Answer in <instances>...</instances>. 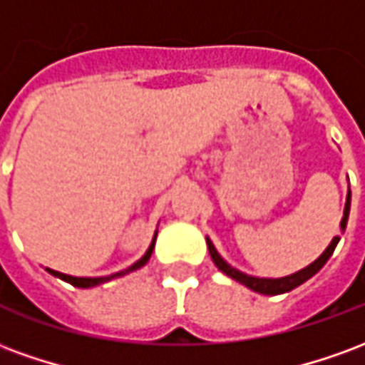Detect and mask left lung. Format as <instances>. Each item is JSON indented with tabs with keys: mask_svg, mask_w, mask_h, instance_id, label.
I'll return each mask as SVG.
<instances>
[{
	"mask_svg": "<svg viewBox=\"0 0 365 365\" xmlns=\"http://www.w3.org/2000/svg\"><path fill=\"white\" fill-rule=\"evenodd\" d=\"M348 213H350V191H348V197H346L344 217H342V222H340L342 230L346 229ZM338 240H340V237L332 238V242L329 245V248H327L311 266H307V268H303L301 272H297V274H291L287 275V277H279V279H266V277H252V275L242 274V272H238V269H235L232 266H229L227 262L222 260L221 256H219V252L215 250L213 242H211L209 238H207V246H209V254H211V258H213L215 266L221 269L222 274H227L229 277H232V279H237V282L245 283L246 287H250V289L256 291V293H262V295H279V293H287V291L295 289L297 285L305 283L309 277H313V275L327 264V260H329L330 256H332V252H334V248H336L338 245Z\"/></svg>",
	"mask_w": 365,
	"mask_h": 365,
	"instance_id": "1",
	"label": "left lung"
}]
</instances>
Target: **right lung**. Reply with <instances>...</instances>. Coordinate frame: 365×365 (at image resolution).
I'll list each match as a JSON object with an SVG mask.
<instances>
[{"label":"right lung","mask_w":365,"mask_h":365,"mask_svg":"<svg viewBox=\"0 0 365 365\" xmlns=\"http://www.w3.org/2000/svg\"><path fill=\"white\" fill-rule=\"evenodd\" d=\"M154 242H156V235H154V238H152L150 248L146 250V254H144L140 260L135 262V264H133L130 268L123 269V272H117V274H113V275H107V277H74V275L60 274V272H54V269H48V272H51L52 275H56V277H60V279H64V282L72 283L74 287H93V285H99V283H105V282H109V279H115V277H120V275L128 274V272H133V269L143 268L144 264L150 260V254H152V250H154Z\"/></svg>","instance_id":"1"}]
</instances>
